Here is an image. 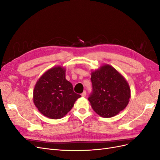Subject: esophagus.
Returning <instances> with one entry per match:
<instances>
[{
	"label": "esophagus",
	"mask_w": 160,
	"mask_h": 160,
	"mask_svg": "<svg viewBox=\"0 0 160 160\" xmlns=\"http://www.w3.org/2000/svg\"><path fill=\"white\" fill-rule=\"evenodd\" d=\"M81 96H82V97H85V96H86V91H84L83 92V93H81Z\"/></svg>",
	"instance_id": "34e87169"
}]
</instances>
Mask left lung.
I'll list each match as a JSON object with an SVG mask.
<instances>
[{
    "label": "left lung",
    "mask_w": 160,
    "mask_h": 160,
    "mask_svg": "<svg viewBox=\"0 0 160 160\" xmlns=\"http://www.w3.org/2000/svg\"><path fill=\"white\" fill-rule=\"evenodd\" d=\"M91 81L92 92L88 100L98 115L113 117L126 108L131 96L129 86L113 67L105 65L93 71Z\"/></svg>",
    "instance_id": "left-lung-1"
}]
</instances>
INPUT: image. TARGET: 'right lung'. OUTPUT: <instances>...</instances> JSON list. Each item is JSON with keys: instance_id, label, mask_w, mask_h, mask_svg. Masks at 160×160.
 Wrapping results in <instances>:
<instances>
[{"instance_id": "1", "label": "right lung", "mask_w": 160, "mask_h": 160, "mask_svg": "<svg viewBox=\"0 0 160 160\" xmlns=\"http://www.w3.org/2000/svg\"><path fill=\"white\" fill-rule=\"evenodd\" d=\"M80 97L65 79V69L55 67L45 72L37 82L33 102L43 115L57 119L68 113Z\"/></svg>"}]
</instances>
